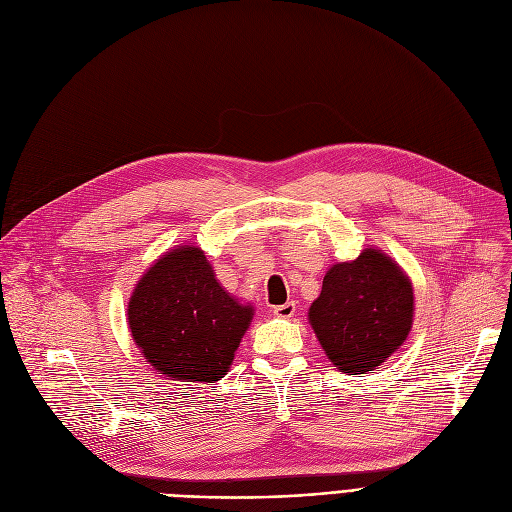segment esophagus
Returning a JSON list of instances; mask_svg holds the SVG:
<instances>
[{
    "label": "esophagus",
    "instance_id": "34e87169",
    "mask_svg": "<svg viewBox=\"0 0 512 512\" xmlns=\"http://www.w3.org/2000/svg\"><path fill=\"white\" fill-rule=\"evenodd\" d=\"M275 314L279 319H289V316L296 314V304L294 302H285L281 306H275Z\"/></svg>",
    "mask_w": 512,
    "mask_h": 512
}]
</instances>
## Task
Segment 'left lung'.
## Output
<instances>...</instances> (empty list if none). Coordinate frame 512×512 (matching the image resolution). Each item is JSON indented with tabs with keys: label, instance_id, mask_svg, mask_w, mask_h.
Wrapping results in <instances>:
<instances>
[{
	"label": "left lung",
	"instance_id": "8db88e82",
	"mask_svg": "<svg viewBox=\"0 0 512 512\" xmlns=\"http://www.w3.org/2000/svg\"><path fill=\"white\" fill-rule=\"evenodd\" d=\"M415 316L412 283L381 250L337 262L323 279L308 321L329 360L342 373L364 375L392 356Z\"/></svg>",
	"mask_w": 512,
	"mask_h": 512
}]
</instances>
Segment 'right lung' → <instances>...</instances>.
Masks as SVG:
<instances>
[{"label":"right lung","mask_w":512,"mask_h":512,"mask_svg":"<svg viewBox=\"0 0 512 512\" xmlns=\"http://www.w3.org/2000/svg\"><path fill=\"white\" fill-rule=\"evenodd\" d=\"M127 316L154 371L212 383L227 375L254 308L227 294L200 248L179 246L137 281Z\"/></svg>","instance_id":"1"}]
</instances>
